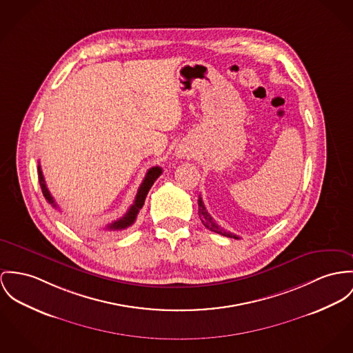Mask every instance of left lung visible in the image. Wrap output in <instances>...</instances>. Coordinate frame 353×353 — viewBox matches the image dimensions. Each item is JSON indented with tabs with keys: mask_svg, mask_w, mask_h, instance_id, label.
<instances>
[{
	"mask_svg": "<svg viewBox=\"0 0 353 353\" xmlns=\"http://www.w3.org/2000/svg\"><path fill=\"white\" fill-rule=\"evenodd\" d=\"M199 216H200L201 223H203L208 230H211V231H214V232H216V234H220V235H223V236H227V238L239 239V236H236V235H234V234L225 231L223 227H220V225L217 224L216 221L214 220V217L211 216V215L208 214V211L205 210V205H204V203H203V200H201L200 196H199Z\"/></svg>",
	"mask_w": 353,
	"mask_h": 353,
	"instance_id": "8db88e82",
	"label": "left lung"
}]
</instances>
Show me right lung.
<instances>
[{
	"label": "right lung",
	"mask_w": 353,
	"mask_h": 353,
	"mask_svg": "<svg viewBox=\"0 0 353 353\" xmlns=\"http://www.w3.org/2000/svg\"><path fill=\"white\" fill-rule=\"evenodd\" d=\"M37 169H39V183H40V187H41V190H43V194H44L46 200H47L54 208H57L52 194L50 193V190L47 188V184H46V180H44V176H43V172H41L40 165H39ZM161 173H163V169H161L160 166H153V168H150V169L148 170V173H146V176H145L142 184H141L139 188H138L136 199H134V203L132 204V207L128 210V212H126L123 216L121 217V219H118V220H115V221L108 224L106 230H109V231H121V230H125V228L130 227L132 224H134L137 215H138L139 210L142 208V205H143V203H145V199H146V196H148V192L152 188V185L154 184V181L161 176Z\"/></svg>",
	"instance_id": "right-lung-1"
}]
</instances>
